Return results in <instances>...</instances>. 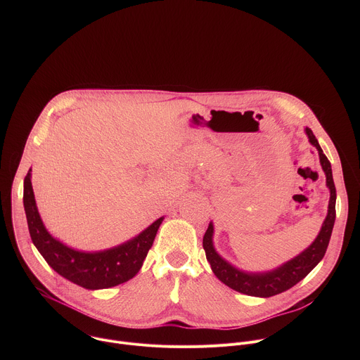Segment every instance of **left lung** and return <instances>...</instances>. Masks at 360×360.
I'll return each instance as SVG.
<instances>
[{
	"instance_id": "1",
	"label": "left lung",
	"mask_w": 360,
	"mask_h": 360,
	"mask_svg": "<svg viewBox=\"0 0 360 360\" xmlns=\"http://www.w3.org/2000/svg\"><path fill=\"white\" fill-rule=\"evenodd\" d=\"M304 132L307 138H309V142L318 149L319 161L326 175V186L330 192L328 215L322 224L316 239L309 246L290 261L266 272H246L238 269L226 259H224L214 246V224L210 222V226L203 235L205 255H207V259L217 278L236 292L258 297H269L282 293L300 282L322 261L326 253L336 218V188L333 184L330 162L323 153L316 136L309 128H304Z\"/></svg>"
}]
</instances>
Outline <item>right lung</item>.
<instances>
[{"label":"right lung","instance_id":"right-lung-1","mask_svg":"<svg viewBox=\"0 0 360 360\" xmlns=\"http://www.w3.org/2000/svg\"><path fill=\"white\" fill-rule=\"evenodd\" d=\"M22 199L30 235L42 258L63 278L91 290L112 288L132 279L139 272L164 221V217L157 219L135 238L118 246L85 252L67 246L46 231L35 203L31 169L24 179Z\"/></svg>","mask_w":360,"mask_h":360}]
</instances>
